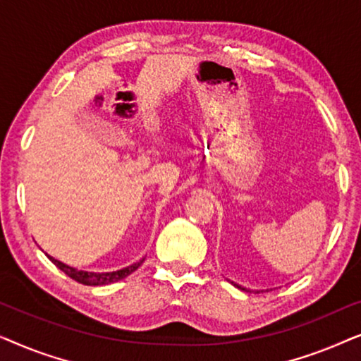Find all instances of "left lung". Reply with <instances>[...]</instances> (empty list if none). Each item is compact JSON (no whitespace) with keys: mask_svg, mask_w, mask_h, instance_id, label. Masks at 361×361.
Returning <instances> with one entry per match:
<instances>
[{"mask_svg":"<svg viewBox=\"0 0 361 361\" xmlns=\"http://www.w3.org/2000/svg\"><path fill=\"white\" fill-rule=\"evenodd\" d=\"M233 286H236V288L241 289V290H246V288H241V286H238V284H233Z\"/></svg>","mask_w":361,"mask_h":361,"instance_id":"1","label":"left lung"}]
</instances>
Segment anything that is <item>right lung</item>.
<instances>
[{
	"label": "right lung",
	"mask_w": 361,
	"mask_h": 361,
	"mask_svg": "<svg viewBox=\"0 0 361 361\" xmlns=\"http://www.w3.org/2000/svg\"><path fill=\"white\" fill-rule=\"evenodd\" d=\"M47 258L51 259L52 263L56 264L59 269L63 271V273H66L68 278L75 279L77 283L85 284V286H105V284L116 283V281L125 279L126 276H130L131 273H135V271L142 264V261H145V258H142V259H140L135 264L126 266V268L118 269V271H111V273H90V271H82V269L72 268V266H68L66 263H62V261L52 258L51 255H47Z\"/></svg>",
	"instance_id": "add662e5"
}]
</instances>
